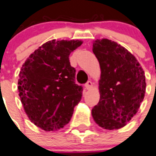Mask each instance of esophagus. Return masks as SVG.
Wrapping results in <instances>:
<instances>
[{
  "label": "esophagus",
  "instance_id": "1",
  "mask_svg": "<svg viewBox=\"0 0 156 156\" xmlns=\"http://www.w3.org/2000/svg\"><path fill=\"white\" fill-rule=\"evenodd\" d=\"M93 87V83L90 82V81H88V82L85 84V87H86V89L87 90H90V88H92Z\"/></svg>",
  "mask_w": 156,
  "mask_h": 156
}]
</instances>
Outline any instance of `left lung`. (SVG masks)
<instances>
[{
	"mask_svg": "<svg viewBox=\"0 0 156 156\" xmlns=\"http://www.w3.org/2000/svg\"><path fill=\"white\" fill-rule=\"evenodd\" d=\"M93 53L101 69L100 99L92 109L93 119L107 130L122 128L136 115L144 98V69L127 49L108 39L94 41Z\"/></svg>",
	"mask_w": 156,
	"mask_h": 156,
	"instance_id": "1",
	"label": "left lung"
}]
</instances>
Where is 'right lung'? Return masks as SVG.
Segmentation results:
<instances>
[{
	"mask_svg": "<svg viewBox=\"0 0 156 156\" xmlns=\"http://www.w3.org/2000/svg\"><path fill=\"white\" fill-rule=\"evenodd\" d=\"M82 44L78 40L49 41L22 65L19 96L28 118L44 131L64 127L81 101L83 89L74 82L76 70L69 56Z\"/></svg>",
	"mask_w": 156,
	"mask_h": 156,
	"instance_id": "add662e5",
	"label": "right lung"
}]
</instances>
